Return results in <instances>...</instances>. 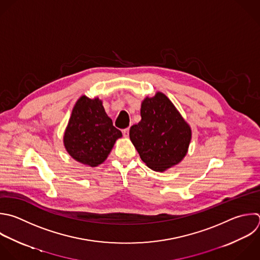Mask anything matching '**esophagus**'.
Segmentation results:
<instances>
[{
    "instance_id": "1",
    "label": "esophagus",
    "mask_w": 260,
    "mask_h": 260,
    "mask_svg": "<svg viewBox=\"0 0 260 260\" xmlns=\"http://www.w3.org/2000/svg\"><path fill=\"white\" fill-rule=\"evenodd\" d=\"M123 135L124 137H128L129 136V128H126L123 130Z\"/></svg>"
}]
</instances>
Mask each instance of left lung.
<instances>
[{"mask_svg":"<svg viewBox=\"0 0 260 260\" xmlns=\"http://www.w3.org/2000/svg\"><path fill=\"white\" fill-rule=\"evenodd\" d=\"M141 121L131 126L130 140L142 161L151 170L165 172L186 156L192 130L171 100L157 91L141 103Z\"/></svg>","mask_w":260,"mask_h":260,"instance_id":"obj_1","label":"left lung"}]
</instances>
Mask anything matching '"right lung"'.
I'll use <instances>...</instances> for the list:
<instances>
[{
  "mask_svg": "<svg viewBox=\"0 0 260 260\" xmlns=\"http://www.w3.org/2000/svg\"><path fill=\"white\" fill-rule=\"evenodd\" d=\"M122 132L113 126L103 101L82 95L76 102L63 142L66 151L76 161L88 167H98L109 156Z\"/></svg>",
  "mask_w": 260,
  "mask_h": 260,
  "instance_id": "add662e5",
  "label": "right lung"
}]
</instances>
